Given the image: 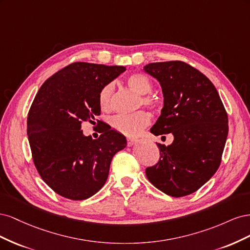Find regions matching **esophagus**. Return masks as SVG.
<instances>
[{
    "mask_svg": "<svg viewBox=\"0 0 250 250\" xmlns=\"http://www.w3.org/2000/svg\"><path fill=\"white\" fill-rule=\"evenodd\" d=\"M126 140H127V146H132L133 144H134L135 142H137V140L132 139V138H127Z\"/></svg>",
    "mask_w": 250,
    "mask_h": 250,
    "instance_id": "esophagus-1",
    "label": "esophagus"
}]
</instances>
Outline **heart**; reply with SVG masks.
I'll return each instance as SVG.
<instances>
[{"label": "heart", "instance_id": "obj_1", "mask_svg": "<svg viewBox=\"0 0 250 250\" xmlns=\"http://www.w3.org/2000/svg\"><path fill=\"white\" fill-rule=\"evenodd\" d=\"M127 83L135 93L141 95L139 105H144L150 108L157 107V98L150 95L153 88L152 81L146 74L141 72L132 73L127 77ZM113 95H115L113 82H109L102 87L99 93V105L102 110L109 111L112 108ZM150 121L151 116L149 113L141 110L132 115H117L110 119L109 124L115 131L126 137H134L150 124Z\"/></svg>", "mask_w": 250, "mask_h": 250}]
</instances>
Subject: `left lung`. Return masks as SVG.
I'll use <instances>...</instances> for the list:
<instances>
[{
    "label": "left lung",
    "instance_id": "8db88e82",
    "mask_svg": "<svg viewBox=\"0 0 250 250\" xmlns=\"http://www.w3.org/2000/svg\"><path fill=\"white\" fill-rule=\"evenodd\" d=\"M144 70L160 81L162 115L150 131L172 133L169 146L157 144L160 161L146 169L149 181L172 197L200 188L221 163L229 133V118L216 87L192 65L180 60L153 62Z\"/></svg>",
    "mask_w": 250,
    "mask_h": 250
}]
</instances>
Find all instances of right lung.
Wrapping results in <instances>:
<instances>
[{
  "label": "right lung",
  "instance_id": "add662e5",
  "mask_svg": "<svg viewBox=\"0 0 250 250\" xmlns=\"http://www.w3.org/2000/svg\"><path fill=\"white\" fill-rule=\"evenodd\" d=\"M125 70L74 62L44 81L34 98L27 119L33 163L44 183L64 198L84 200L96 194L113 155L126 147L124 135L110 128L97 140L81 130L82 123H99L100 90Z\"/></svg>",
  "mask_w": 250,
  "mask_h": 250
}]
</instances>
